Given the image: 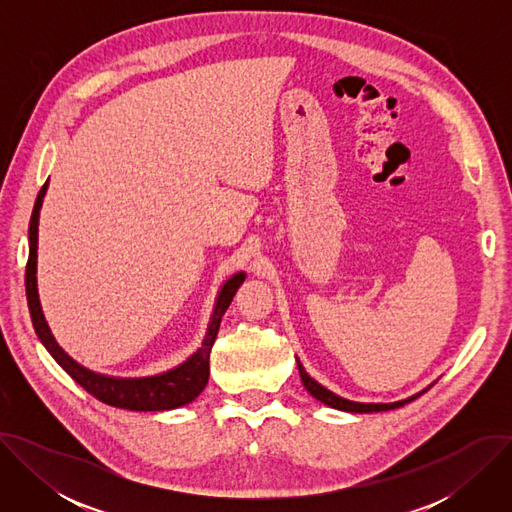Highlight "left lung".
Instances as JSON below:
<instances>
[{
	"label": "left lung",
	"mask_w": 512,
	"mask_h": 512,
	"mask_svg": "<svg viewBox=\"0 0 512 512\" xmlns=\"http://www.w3.org/2000/svg\"><path fill=\"white\" fill-rule=\"evenodd\" d=\"M296 362H298V371H300L302 383H304L306 391H308L312 397H316L320 403H324V405H328V407H332V409H340V411H348V413H377V411L399 409V407H403V405L411 403L413 399H417L419 395H423V393L433 385V383H431V385H429V387H425L423 391H419V393H415V395H411V397H407V399L393 401V403H358V401L344 399V397H340V395L332 393L330 389H326L324 385H320L318 381H314V379L306 373V369L302 367V362H300V358H298V356H296Z\"/></svg>",
	"instance_id": "left-lung-1"
}]
</instances>
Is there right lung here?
Returning <instances> with one entry per match:
<instances>
[{
	"label": "right lung",
	"instance_id": "right-lung-1",
	"mask_svg": "<svg viewBox=\"0 0 512 512\" xmlns=\"http://www.w3.org/2000/svg\"><path fill=\"white\" fill-rule=\"evenodd\" d=\"M46 190H48V182L40 188L34 210H32L30 229H28L30 255L26 265V298H28L32 324L40 342L46 346L52 358L72 379H75L87 393H91L93 397H97L107 405L129 409V411H170V409H178L182 405L192 403L208 383L210 350L216 340L218 326H221V320L233 302V296L237 294L239 285L247 277L245 271L233 273L221 285V289H218V296H216L202 344L184 362H180L178 367L158 375H148V377H113V375L91 371L72 358L68 352H64V348L56 342L44 318L40 298H38V279H36L38 223H40V208H42Z\"/></svg>",
	"mask_w": 512,
	"mask_h": 512
}]
</instances>
